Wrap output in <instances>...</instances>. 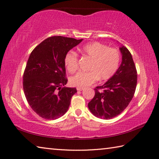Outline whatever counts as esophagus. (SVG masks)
I'll use <instances>...</instances> for the list:
<instances>
[{"label": "esophagus", "instance_id": "1", "mask_svg": "<svg viewBox=\"0 0 159 159\" xmlns=\"http://www.w3.org/2000/svg\"><path fill=\"white\" fill-rule=\"evenodd\" d=\"M76 89H77V91H82V90H83V88H81V87H77Z\"/></svg>", "mask_w": 159, "mask_h": 159}]
</instances>
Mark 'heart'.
<instances>
[{
  "label": "heart",
  "instance_id": "b5f03b06",
  "mask_svg": "<svg viewBox=\"0 0 159 159\" xmlns=\"http://www.w3.org/2000/svg\"><path fill=\"white\" fill-rule=\"evenodd\" d=\"M83 56L91 59L87 72H80L70 78V83L77 87L85 88L97 79L107 80L112 77L119 67L120 55L117 50L109 48L99 42L83 46L80 49ZM65 65L70 72H75L78 67V55L70 50L65 57Z\"/></svg>",
  "mask_w": 159,
  "mask_h": 159
}]
</instances>
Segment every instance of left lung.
<instances>
[{
    "instance_id": "1",
    "label": "left lung",
    "mask_w": 159,
    "mask_h": 159,
    "mask_svg": "<svg viewBox=\"0 0 159 159\" xmlns=\"http://www.w3.org/2000/svg\"><path fill=\"white\" fill-rule=\"evenodd\" d=\"M120 50L122 57L119 68L104 85L96 87L95 96L88 103L91 113L101 119H112L120 115L135 92L137 74L133 57L125 46Z\"/></svg>"
}]
</instances>
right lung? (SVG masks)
<instances>
[{
  "instance_id": "add662e5",
  "label": "right lung",
  "mask_w": 159,
  "mask_h": 159,
  "mask_svg": "<svg viewBox=\"0 0 159 159\" xmlns=\"http://www.w3.org/2000/svg\"><path fill=\"white\" fill-rule=\"evenodd\" d=\"M83 41L62 36L43 40L29 56L23 75V89L30 107L46 120L63 116L77 92L75 87H66L65 57Z\"/></svg>"
}]
</instances>
